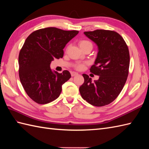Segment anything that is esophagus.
<instances>
[{
    "label": "esophagus",
    "mask_w": 149,
    "mask_h": 149,
    "mask_svg": "<svg viewBox=\"0 0 149 149\" xmlns=\"http://www.w3.org/2000/svg\"><path fill=\"white\" fill-rule=\"evenodd\" d=\"M78 75V73L75 72H71V75H72V77L75 76V75Z\"/></svg>",
    "instance_id": "34e87169"
}]
</instances>
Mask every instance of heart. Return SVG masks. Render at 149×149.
<instances>
[{
	"mask_svg": "<svg viewBox=\"0 0 149 149\" xmlns=\"http://www.w3.org/2000/svg\"><path fill=\"white\" fill-rule=\"evenodd\" d=\"M79 45L81 48H83V47H87V46H90L92 47V43H91L90 41L88 40H81L79 42ZM84 65L83 64H77L75 65V68L77 70H81L83 69L84 67Z\"/></svg>",
	"mask_w": 149,
	"mask_h": 149,
	"instance_id": "1",
	"label": "heart"
}]
</instances>
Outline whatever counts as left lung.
<instances>
[{"label": "left lung", "mask_w": 149, "mask_h": 149, "mask_svg": "<svg viewBox=\"0 0 149 149\" xmlns=\"http://www.w3.org/2000/svg\"><path fill=\"white\" fill-rule=\"evenodd\" d=\"M84 34L98 46L90 72L99 78L92 82L88 75L83 74L84 82L79 88L81 95L91 105L106 106L115 100L127 81L130 63L128 47L115 31L97 29Z\"/></svg>", "instance_id": "1"}]
</instances>
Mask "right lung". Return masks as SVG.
I'll list each match as a JSON object with an SVG mask.
<instances>
[{"mask_svg":"<svg viewBox=\"0 0 149 149\" xmlns=\"http://www.w3.org/2000/svg\"><path fill=\"white\" fill-rule=\"evenodd\" d=\"M78 33L47 27L34 31L25 41L18 56L19 77L26 93L35 102L45 104L60 95L70 73L52 72L50 64L54 59L63 58V49Z\"/></svg>","mask_w":149,"mask_h":149,"instance_id":"obj_1","label":"right lung"}]
</instances>
